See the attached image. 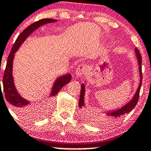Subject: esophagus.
I'll use <instances>...</instances> for the list:
<instances>
[{"mask_svg":"<svg viewBox=\"0 0 151 151\" xmlns=\"http://www.w3.org/2000/svg\"><path fill=\"white\" fill-rule=\"evenodd\" d=\"M86 72V66L84 65V64H81V65H79L78 67H77V70H76V75L77 77H81L84 73Z\"/></svg>","mask_w":151,"mask_h":151,"instance_id":"obj_1","label":"esophagus"}]
</instances>
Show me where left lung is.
Returning a JSON list of instances; mask_svg holds the SVG:
<instances>
[{
	"instance_id": "8db88e82",
	"label": "left lung",
	"mask_w": 151,
	"mask_h": 151,
	"mask_svg": "<svg viewBox=\"0 0 151 151\" xmlns=\"http://www.w3.org/2000/svg\"><path fill=\"white\" fill-rule=\"evenodd\" d=\"M135 53H136V56H137V61H138V64H139V72H140V84H139V87L137 89V92L136 93H135V95H134L133 98H132V100H130V102H128V103L126 104L125 106H123V107H121L120 109H119V110H117L115 111L112 110V112H107V117H105V118H103L102 117V119L101 120H99V119H101L100 117L98 119L96 118L97 120H96V121L97 120H98L99 122H105V121H111L112 120H114V119H117L118 118V117H120L122 115H125V113H127L128 112H130V111H131L132 109H133V107H135V106H136L137 103V101H138V99H139V95H140V87H141V84H142V67H141V62H142V57H141V54H140V51L138 50V49H137V48H135ZM84 92H85V88H84V84H82V86H81V92H80V97H79V107H80V108H82V107H83L84 103ZM87 117H88L89 120H91V116L89 115H87ZM104 120L103 121V120ZM89 121H90V120H89Z\"/></svg>"
}]
</instances>
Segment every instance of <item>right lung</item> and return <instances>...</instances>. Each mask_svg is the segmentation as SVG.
Returning a JSON list of instances; mask_svg holds the SVG:
<instances>
[{
    "label": "right lung",
    "instance_id": "right-lung-1",
    "mask_svg": "<svg viewBox=\"0 0 151 151\" xmlns=\"http://www.w3.org/2000/svg\"><path fill=\"white\" fill-rule=\"evenodd\" d=\"M57 20L51 19H41L39 21H36L34 24H31L28 26L26 29H24L22 32L20 34V35L18 36L16 41L13 45L12 49H11V52L8 57V61L6 63V67L5 69L4 75L3 78V92L5 93V97H6V100L9 103L14 106V107L16 109L17 112L20 113H24L27 112L29 109L27 108V106L29 104V101L26 100L23 98L22 97L20 96V94L18 93L16 91V87L14 86V79H13L12 75V66H13V60L14 58V53L19 49V46L22 44V43L26 40V38L29 36L31 33L38 28L40 27L43 25L49 24V23L56 22ZM72 76L71 74H67L65 76H62L58 78L56 80L55 83L52 87V90L51 92V96H55L59 91L64 87L65 84L69 83L71 81ZM1 84V80H0ZM1 85V84H0ZM2 92L1 89V92ZM3 95V94H2Z\"/></svg>",
    "mask_w": 151,
    "mask_h": 151
}]
</instances>
